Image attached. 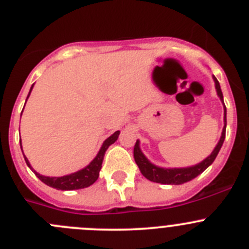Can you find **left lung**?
Returning a JSON list of instances; mask_svg holds the SVG:
<instances>
[{
  "mask_svg": "<svg viewBox=\"0 0 249 249\" xmlns=\"http://www.w3.org/2000/svg\"><path fill=\"white\" fill-rule=\"evenodd\" d=\"M213 79H214L218 96H219V99L223 101V92L222 90H220L219 82H218L215 77H213ZM223 104H224V101H223ZM225 130H227V108H225L224 106V127H223V132L222 136H220L219 142L215 145V148L213 149V152L211 153V155H208V157L206 158L205 160H202L200 164L194 165V166L183 167V169H162V167L155 166L154 164H152V162L144 157L142 150L140 149V141H136V144H135L134 147L135 161H136L137 166L140 167L141 173H142L147 179L152 180V182L161 183V184H183V183L189 182V180L197 177L200 173H202L213 161H214L218 153H219L220 148H222L223 142H224L225 140Z\"/></svg>",
  "mask_w": 249,
  "mask_h": 249,
  "instance_id": "1",
  "label": "left lung"
}]
</instances>
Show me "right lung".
I'll list each match as a JSON object with an SVG mask.
<instances>
[{"label": "right lung", "instance_id": "1", "mask_svg": "<svg viewBox=\"0 0 249 249\" xmlns=\"http://www.w3.org/2000/svg\"><path fill=\"white\" fill-rule=\"evenodd\" d=\"M32 88H34V85H32L31 89H30V92H31ZM30 92H29V95H27V97L30 96ZM119 132L120 131H115L112 136H109L108 139L105 141L104 144H102V147H101V149L99 150L97 155L95 157V159L92 160V161L90 162L87 167H84L83 170H79V171H77L74 173H71V175L62 176V177H46V176H42L35 171V170L31 167V165H30L27 158L24 155L25 161H26L27 166H29L30 169L35 172V175H36L37 177L42 180V182L46 183L47 185H49V187L55 188V189H59V190L83 189V188L90 187V185L94 184V183L96 182V179L99 178L100 170H101V167H102V161H104L105 153H106V150L108 149L109 145L113 144V143L118 140ZM20 147H21V143H20ZM21 150H22V148H21Z\"/></svg>", "mask_w": 249, "mask_h": 249}]
</instances>
